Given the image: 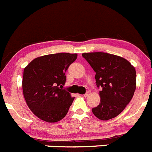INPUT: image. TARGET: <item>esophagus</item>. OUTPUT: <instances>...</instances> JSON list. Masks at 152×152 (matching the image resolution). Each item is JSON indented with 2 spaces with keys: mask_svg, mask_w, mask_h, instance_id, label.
Instances as JSON below:
<instances>
[{
  "mask_svg": "<svg viewBox=\"0 0 152 152\" xmlns=\"http://www.w3.org/2000/svg\"><path fill=\"white\" fill-rule=\"evenodd\" d=\"M90 94H91V92H90L89 91H86V92L85 94H83V96H84V97H88V96L90 95Z\"/></svg>",
  "mask_w": 152,
  "mask_h": 152,
  "instance_id": "1",
  "label": "esophagus"
}]
</instances>
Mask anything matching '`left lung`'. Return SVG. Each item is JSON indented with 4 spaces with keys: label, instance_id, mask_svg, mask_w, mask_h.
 <instances>
[{
    "label": "left lung",
    "instance_id": "obj_1",
    "mask_svg": "<svg viewBox=\"0 0 152 152\" xmlns=\"http://www.w3.org/2000/svg\"><path fill=\"white\" fill-rule=\"evenodd\" d=\"M95 72V80L100 91V103L92 109L97 118L108 121L124 111L132 100L136 88V71L127 60L105 52L83 53Z\"/></svg>",
    "mask_w": 152,
    "mask_h": 152
}]
</instances>
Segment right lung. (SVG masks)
Masks as SVG:
<instances>
[{
    "label": "right lung",
    "mask_w": 152,
    "mask_h": 152,
    "mask_svg": "<svg viewBox=\"0 0 152 152\" xmlns=\"http://www.w3.org/2000/svg\"><path fill=\"white\" fill-rule=\"evenodd\" d=\"M77 54L57 53L33 60L23 70V93L34 115L55 123L66 115L74 97L63 88L66 72L77 59Z\"/></svg>",
    "instance_id": "add662e5"
}]
</instances>
